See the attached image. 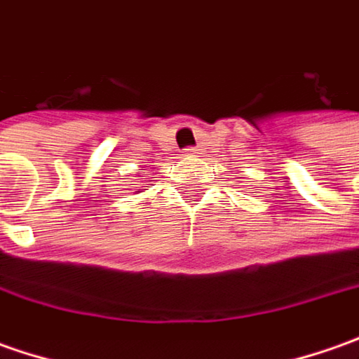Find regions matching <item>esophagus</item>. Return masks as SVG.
Returning <instances> with one entry per match:
<instances>
[{
	"label": "esophagus",
	"mask_w": 359,
	"mask_h": 359,
	"mask_svg": "<svg viewBox=\"0 0 359 359\" xmlns=\"http://www.w3.org/2000/svg\"><path fill=\"white\" fill-rule=\"evenodd\" d=\"M184 155H187V156H198V155H201V149H198V147H189V149H184Z\"/></svg>",
	"instance_id": "obj_1"
}]
</instances>
